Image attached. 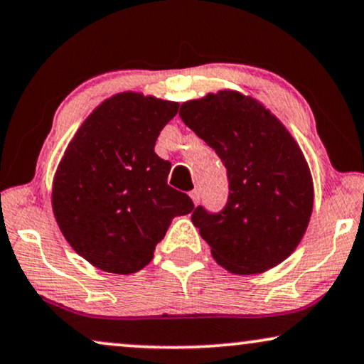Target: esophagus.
Here are the masks:
<instances>
[{"label": "esophagus", "instance_id": "esophagus-1", "mask_svg": "<svg viewBox=\"0 0 364 364\" xmlns=\"http://www.w3.org/2000/svg\"><path fill=\"white\" fill-rule=\"evenodd\" d=\"M191 198H192V202L197 205V203L200 202V191H198V188H196V191H192L191 192Z\"/></svg>", "mask_w": 364, "mask_h": 364}]
</instances>
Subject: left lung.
Wrapping results in <instances>:
<instances>
[{
  "label": "left lung",
  "mask_w": 364,
  "mask_h": 364,
  "mask_svg": "<svg viewBox=\"0 0 364 364\" xmlns=\"http://www.w3.org/2000/svg\"><path fill=\"white\" fill-rule=\"evenodd\" d=\"M178 116L227 168L225 207L208 212L198 205L192 213L213 258L240 275L282 263L313 210L310 168L295 139L260 102L235 91L183 102Z\"/></svg>",
  "instance_id": "1"
}]
</instances>
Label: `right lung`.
Returning <instances> with one entry per match:
<instances>
[{"mask_svg":"<svg viewBox=\"0 0 364 364\" xmlns=\"http://www.w3.org/2000/svg\"><path fill=\"white\" fill-rule=\"evenodd\" d=\"M178 104L137 92L109 97L69 142L53 182L63 235L94 267L129 275L152 260L172 218L193 202L167 183L171 162L154 152Z\"/></svg>","mask_w":364,"mask_h":364,"instance_id":"add662e5","label":"right lung"}]
</instances>
